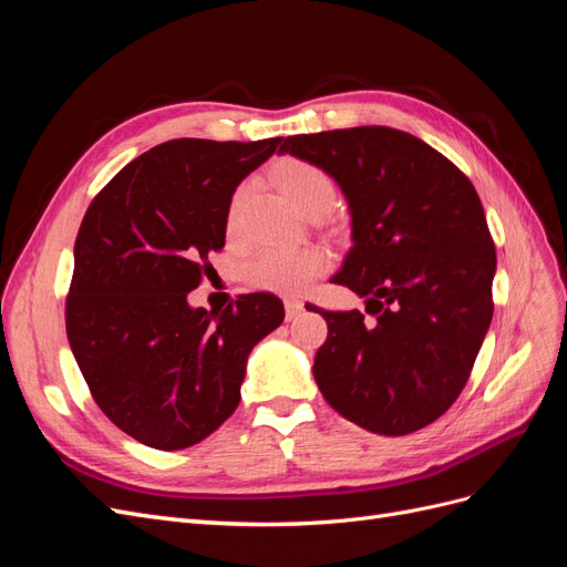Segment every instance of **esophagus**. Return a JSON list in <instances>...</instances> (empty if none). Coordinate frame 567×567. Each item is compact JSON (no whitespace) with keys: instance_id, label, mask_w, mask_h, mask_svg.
<instances>
[{"instance_id":"1","label":"esophagus","mask_w":567,"mask_h":567,"mask_svg":"<svg viewBox=\"0 0 567 567\" xmlns=\"http://www.w3.org/2000/svg\"><path fill=\"white\" fill-rule=\"evenodd\" d=\"M284 305H286V319H288V321L296 319V317L302 312V302L296 300V298H288Z\"/></svg>"}]
</instances>
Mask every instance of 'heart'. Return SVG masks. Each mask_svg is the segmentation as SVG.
I'll list each match as a JSON object with an SVG mask.
<instances>
[{
  "label": "heart",
  "instance_id": "1",
  "mask_svg": "<svg viewBox=\"0 0 567 567\" xmlns=\"http://www.w3.org/2000/svg\"><path fill=\"white\" fill-rule=\"evenodd\" d=\"M277 184L300 213L315 208L329 210L336 198L331 177L307 161H284L277 167ZM246 196L248 186H238L229 205V229L238 227ZM326 269H329V255L317 246H269L252 255L246 265V279L271 293L300 296Z\"/></svg>",
  "mask_w": 567,
  "mask_h": 567
}]
</instances>
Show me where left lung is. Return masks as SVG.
<instances>
[{"label": "left lung", "mask_w": 567, "mask_h": 567, "mask_svg": "<svg viewBox=\"0 0 567 567\" xmlns=\"http://www.w3.org/2000/svg\"><path fill=\"white\" fill-rule=\"evenodd\" d=\"M281 156L321 167L346 196L352 246L331 281L364 298L326 312L315 381L340 416L398 437L447 411L492 321L496 250L483 203L419 136L350 127L286 136Z\"/></svg>", "instance_id": "obj_1"}]
</instances>
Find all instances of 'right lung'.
I'll list each match as a JSON object with an SVG mask.
<instances>
[{"mask_svg":"<svg viewBox=\"0 0 567 567\" xmlns=\"http://www.w3.org/2000/svg\"><path fill=\"white\" fill-rule=\"evenodd\" d=\"M173 140L104 186L75 238L65 331L101 411L153 450L192 447L241 402L252 348L284 321L271 293L227 310L188 305L203 262L225 248L236 186L277 146Z\"/></svg>","mask_w":567,"mask_h":567,"instance_id":"right-lung-1","label":"right lung"}]
</instances>
